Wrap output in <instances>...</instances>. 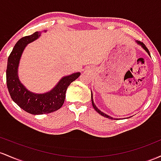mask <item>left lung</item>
Wrapping results in <instances>:
<instances>
[{
	"label": "left lung",
	"mask_w": 161,
	"mask_h": 161,
	"mask_svg": "<svg viewBox=\"0 0 161 161\" xmlns=\"http://www.w3.org/2000/svg\"><path fill=\"white\" fill-rule=\"evenodd\" d=\"M136 42L138 43V45H140V46H142V48H144V50H145L146 52H147V54H148V55H150V52H149V51H148V49H147V47L145 46V45L144 44L143 42H138V41H136ZM150 56H151V55H150ZM91 100H92V105H93V108H94V109L96 110V111L97 112V113H99V114H100L101 115H103V116H104V117H106V118H108V119H113V118H112V117H110V116H109V115H106V114H105V113H103V112H101L100 109H98V108L97 107V106H96V105L94 104V103H93V94H92V93H91Z\"/></svg>",
	"instance_id": "1"
}]
</instances>
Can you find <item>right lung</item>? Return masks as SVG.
<instances>
[{"label":"right lung","mask_w":161,"mask_h":161,"mask_svg":"<svg viewBox=\"0 0 161 161\" xmlns=\"http://www.w3.org/2000/svg\"><path fill=\"white\" fill-rule=\"evenodd\" d=\"M40 36L41 32H36L32 35L21 38L16 43L8 57L6 71L7 86L12 100L21 109L32 115L47 114L60 109L64 102L67 88L80 75V72H77L63 77L57 85L47 93H34L29 91L19 80L18 66L27 44L37 39Z\"/></svg>","instance_id":"right-lung-1"}]
</instances>
